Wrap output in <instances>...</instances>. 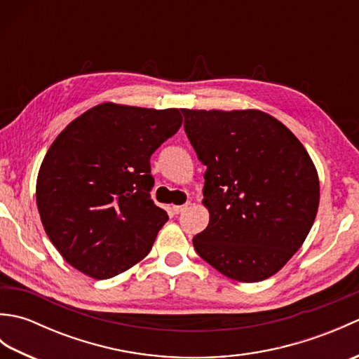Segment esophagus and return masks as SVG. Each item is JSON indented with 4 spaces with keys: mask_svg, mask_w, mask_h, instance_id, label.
I'll return each mask as SVG.
<instances>
[{
    "mask_svg": "<svg viewBox=\"0 0 359 359\" xmlns=\"http://www.w3.org/2000/svg\"><path fill=\"white\" fill-rule=\"evenodd\" d=\"M187 207H188V203H185V205H172V211L175 212V215H179V212L187 210Z\"/></svg>",
    "mask_w": 359,
    "mask_h": 359,
    "instance_id": "obj_1",
    "label": "esophagus"
}]
</instances>
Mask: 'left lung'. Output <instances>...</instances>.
<instances>
[{"mask_svg": "<svg viewBox=\"0 0 359 359\" xmlns=\"http://www.w3.org/2000/svg\"><path fill=\"white\" fill-rule=\"evenodd\" d=\"M185 133L207 166L208 226L193 245L224 276L259 282L306 241L319 205L313 160L290 129L257 109H182Z\"/></svg>", "mask_w": 359, "mask_h": 359, "instance_id": "1", "label": "left lung"}]
</instances>
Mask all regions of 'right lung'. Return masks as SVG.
Segmentation results:
<instances>
[{
    "label": "right lung",
    "mask_w": 359,
    "mask_h": 359,
    "mask_svg": "<svg viewBox=\"0 0 359 359\" xmlns=\"http://www.w3.org/2000/svg\"><path fill=\"white\" fill-rule=\"evenodd\" d=\"M180 111L102 103L67 125L46 152L36 207L65 261L94 279L149 253L166 211L151 199L149 158L179 131Z\"/></svg>",
    "instance_id": "add662e5"
}]
</instances>
